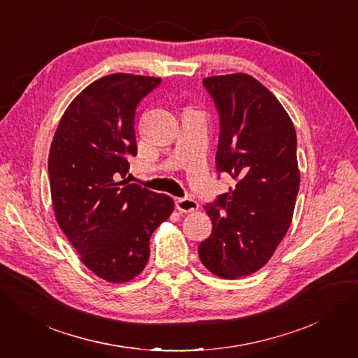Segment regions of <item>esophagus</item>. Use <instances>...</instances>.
Returning a JSON list of instances; mask_svg holds the SVG:
<instances>
[{
  "label": "esophagus",
  "mask_w": 358,
  "mask_h": 358,
  "mask_svg": "<svg viewBox=\"0 0 358 358\" xmlns=\"http://www.w3.org/2000/svg\"><path fill=\"white\" fill-rule=\"evenodd\" d=\"M176 209L182 213H189V212H194V210L199 209V203L194 199H189V197L178 199L176 200Z\"/></svg>",
  "instance_id": "esophagus-1"
}]
</instances>
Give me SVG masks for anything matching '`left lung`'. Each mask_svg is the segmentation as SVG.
Listing matches in <instances>:
<instances>
[{"label":"left lung","instance_id":"obj_1","mask_svg":"<svg viewBox=\"0 0 358 358\" xmlns=\"http://www.w3.org/2000/svg\"><path fill=\"white\" fill-rule=\"evenodd\" d=\"M220 115L216 171L234 187L204 206L212 234L201 263L225 279L262 268L287 234L300 185L297 136L276 96L249 74L203 79Z\"/></svg>","mask_w":358,"mask_h":358}]
</instances>
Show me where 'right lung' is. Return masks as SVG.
<instances>
[{"label":"right lung","mask_w":358,"mask_h":358,"mask_svg":"<svg viewBox=\"0 0 358 358\" xmlns=\"http://www.w3.org/2000/svg\"><path fill=\"white\" fill-rule=\"evenodd\" d=\"M158 78L109 74L76 96L62 115L49 152L53 209L80 262L109 282H127L145 268L149 241L175 203L128 183L137 155L134 117Z\"/></svg>","instance_id":"add662e5"}]
</instances>
